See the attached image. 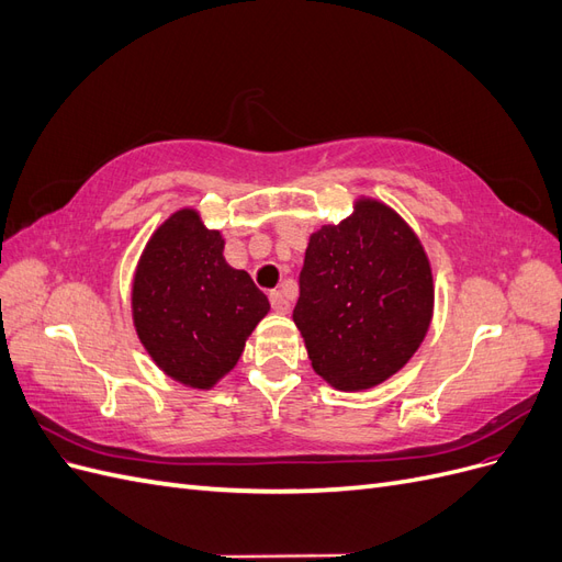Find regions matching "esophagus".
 Instances as JSON below:
<instances>
[{
  "label": "esophagus",
  "instance_id": "34e87169",
  "mask_svg": "<svg viewBox=\"0 0 562 562\" xmlns=\"http://www.w3.org/2000/svg\"><path fill=\"white\" fill-rule=\"evenodd\" d=\"M269 302H271V310L279 312V314H285L288 310H291V302H288V297L281 291H271Z\"/></svg>",
  "mask_w": 562,
  "mask_h": 562
}]
</instances>
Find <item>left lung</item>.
I'll return each instance as SVG.
<instances>
[{
  "mask_svg": "<svg viewBox=\"0 0 562 562\" xmlns=\"http://www.w3.org/2000/svg\"><path fill=\"white\" fill-rule=\"evenodd\" d=\"M431 318L427 250L389 203L359 196L342 223L310 234L293 321L323 382L382 384L413 359Z\"/></svg>",
  "mask_w": 562,
  "mask_h": 562,
  "instance_id": "obj_1",
  "label": "left lung"
}]
</instances>
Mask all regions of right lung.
Masks as SVG:
<instances>
[{"mask_svg": "<svg viewBox=\"0 0 562 562\" xmlns=\"http://www.w3.org/2000/svg\"><path fill=\"white\" fill-rule=\"evenodd\" d=\"M225 236L196 209L168 215L149 236L131 283L133 328L171 380L211 389L239 363L269 300L225 260Z\"/></svg>", "mask_w": 562, "mask_h": 562, "instance_id": "right-lung-1", "label": "right lung"}]
</instances>
